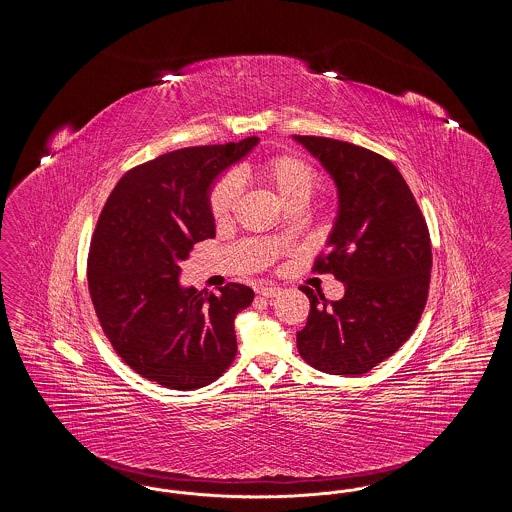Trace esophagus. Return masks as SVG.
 Here are the masks:
<instances>
[{
  "instance_id": "obj_1",
  "label": "esophagus",
  "mask_w": 512,
  "mask_h": 512,
  "mask_svg": "<svg viewBox=\"0 0 512 512\" xmlns=\"http://www.w3.org/2000/svg\"><path fill=\"white\" fill-rule=\"evenodd\" d=\"M259 295H263V297H267V299H272V297H278L282 290L278 288V286H261L259 290H257Z\"/></svg>"
}]
</instances>
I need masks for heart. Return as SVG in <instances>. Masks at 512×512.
<instances>
[{"instance_id":"heart-1","label":"heart","mask_w":512,"mask_h":512,"mask_svg":"<svg viewBox=\"0 0 512 512\" xmlns=\"http://www.w3.org/2000/svg\"><path fill=\"white\" fill-rule=\"evenodd\" d=\"M259 176L267 182L270 190L282 205L292 201H309L317 188V172L309 163L295 155H276L259 165ZM242 182L238 176H222L209 194V209L217 220L226 219L240 199Z\"/></svg>"}]
</instances>
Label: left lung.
<instances>
[{
    "instance_id": "1",
    "label": "left lung",
    "mask_w": 512,
    "mask_h": 512,
    "mask_svg": "<svg viewBox=\"0 0 512 512\" xmlns=\"http://www.w3.org/2000/svg\"><path fill=\"white\" fill-rule=\"evenodd\" d=\"M293 140L336 184L338 213L315 270L345 286L340 301L301 286L311 313L297 332V349L322 372L365 374L409 340L424 311L432 270L428 226L386 157L330 138Z\"/></svg>"
}]
</instances>
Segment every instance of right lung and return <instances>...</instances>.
Segmentation results:
<instances>
[{
	"label": "right lung",
	"instance_id": "add662e5",
	"mask_svg": "<svg viewBox=\"0 0 512 512\" xmlns=\"http://www.w3.org/2000/svg\"><path fill=\"white\" fill-rule=\"evenodd\" d=\"M257 144L165 153L126 172L99 215L88 257L99 324L126 365L165 388H203L236 357L234 318L253 290L230 282L197 292L178 276L194 244L215 236V182Z\"/></svg>",
	"mask_w": 512,
	"mask_h": 512
}]
</instances>
